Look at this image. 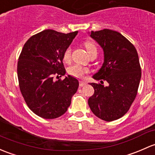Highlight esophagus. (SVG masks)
Instances as JSON below:
<instances>
[{"label":"esophagus","instance_id":"obj_1","mask_svg":"<svg viewBox=\"0 0 155 155\" xmlns=\"http://www.w3.org/2000/svg\"><path fill=\"white\" fill-rule=\"evenodd\" d=\"M85 84V82H84V81H79V86H80V87H83V86H84Z\"/></svg>","mask_w":155,"mask_h":155}]
</instances>
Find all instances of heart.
Here are the masks:
<instances>
[{
	"instance_id": "obj_1",
	"label": "heart",
	"mask_w": 155,
	"mask_h": 155,
	"mask_svg": "<svg viewBox=\"0 0 155 155\" xmlns=\"http://www.w3.org/2000/svg\"><path fill=\"white\" fill-rule=\"evenodd\" d=\"M84 45L90 56L97 54V48L94 42L91 41H86L84 43ZM71 54H72V49L71 47H68L65 49L64 53H63V60L65 63H69L71 61ZM68 71V73L73 77L82 78L84 77V75L89 72V70L82 65L75 64L70 67Z\"/></svg>"
}]
</instances>
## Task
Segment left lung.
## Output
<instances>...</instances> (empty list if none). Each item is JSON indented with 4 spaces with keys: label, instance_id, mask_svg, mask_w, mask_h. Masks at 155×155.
I'll return each instance as SVG.
<instances>
[{
    "label": "left lung",
    "instance_id": "obj_1",
    "mask_svg": "<svg viewBox=\"0 0 155 155\" xmlns=\"http://www.w3.org/2000/svg\"><path fill=\"white\" fill-rule=\"evenodd\" d=\"M91 37L103 49L104 63L93 76L101 84L91 83L94 94L88 99V105L99 119L114 121L128 112L137 94L141 79L139 57L135 47L117 31H92ZM104 81L109 83L106 87Z\"/></svg>",
    "mask_w": 155,
    "mask_h": 155
}]
</instances>
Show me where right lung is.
I'll list each match as a JSON object with an SVG mask.
<instances>
[{
	"mask_svg": "<svg viewBox=\"0 0 155 155\" xmlns=\"http://www.w3.org/2000/svg\"><path fill=\"white\" fill-rule=\"evenodd\" d=\"M77 33L46 30L31 36L24 45L17 66L19 87L27 106L38 117H61L77 91L76 78L59 79L66 73L63 53Z\"/></svg>",
	"mask_w": 155,
	"mask_h": 155,
	"instance_id": "right-lung-1",
	"label": "right lung"
}]
</instances>
